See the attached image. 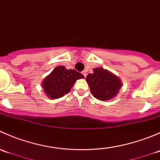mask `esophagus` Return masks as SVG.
Listing matches in <instances>:
<instances>
[{
  "instance_id": "obj_1",
  "label": "esophagus",
  "mask_w": 160,
  "mask_h": 160,
  "mask_svg": "<svg viewBox=\"0 0 160 160\" xmlns=\"http://www.w3.org/2000/svg\"><path fill=\"white\" fill-rule=\"evenodd\" d=\"M82 73H83V76H84V77H87V72H86V71H85V70H83V72H82Z\"/></svg>"
}]
</instances>
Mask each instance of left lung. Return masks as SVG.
<instances>
[{
	"label": "left lung",
	"instance_id": "obj_1",
	"mask_svg": "<svg viewBox=\"0 0 160 160\" xmlns=\"http://www.w3.org/2000/svg\"><path fill=\"white\" fill-rule=\"evenodd\" d=\"M93 71V73L87 76L86 80L93 97L100 101H108L114 98L122 87L120 79L101 67Z\"/></svg>",
	"mask_w": 160,
	"mask_h": 160
}]
</instances>
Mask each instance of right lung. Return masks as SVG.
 Here are the masks:
<instances>
[{
  "mask_svg": "<svg viewBox=\"0 0 160 160\" xmlns=\"http://www.w3.org/2000/svg\"><path fill=\"white\" fill-rule=\"evenodd\" d=\"M84 76L75 70H67L63 66L56 67L42 81L45 93L51 99L62 98L70 91L75 82Z\"/></svg>",
  "mask_w": 160,
  "mask_h": 160,
  "instance_id": "add662e5",
  "label": "right lung"
}]
</instances>
